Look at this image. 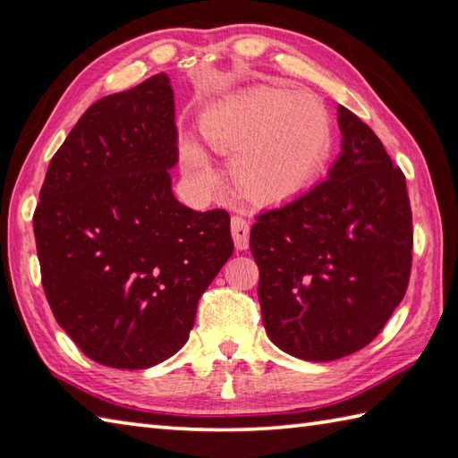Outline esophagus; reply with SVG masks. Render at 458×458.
<instances>
[{"label": "esophagus", "instance_id": "esophagus-1", "mask_svg": "<svg viewBox=\"0 0 458 458\" xmlns=\"http://www.w3.org/2000/svg\"><path fill=\"white\" fill-rule=\"evenodd\" d=\"M231 233H233V241H235V247L239 250L249 247V235H250V227L247 219H242L239 216L231 217Z\"/></svg>", "mask_w": 458, "mask_h": 458}]
</instances>
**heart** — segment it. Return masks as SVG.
Instances as JSON below:
<instances>
[{"instance_id":"obj_1","label":"heart","mask_w":458,"mask_h":458,"mask_svg":"<svg viewBox=\"0 0 458 458\" xmlns=\"http://www.w3.org/2000/svg\"><path fill=\"white\" fill-rule=\"evenodd\" d=\"M217 152L235 156L231 174L255 203H281L308 188L332 144V123L322 102L308 92L255 89L221 105L201 123ZM183 160L203 188L216 183L208 156L183 144Z\"/></svg>"}]
</instances>
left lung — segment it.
<instances>
[{
    "label": "left lung",
    "mask_w": 458,
    "mask_h": 458,
    "mask_svg": "<svg viewBox=\"0 0 458 458\" xmlns=\"http://www.w3.org/2000/svg\"><path fill=\"white\" fill-rule=\"evenodd\" d=\"M342 154L328 177L250 229L270 342L306 361L366 348L403 301L413 227L405 175L381 140L338 106Z\"/></svg>",
    "instance_id": "8db88e82"
}]
</instances>
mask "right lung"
Masks as SVG:
<instances>
[{
	"label": "right lung",
	"instance_id": "add662e5",
	"mask_svg": "<svg viewBox=\"0 0 458 458\" xmlns=\"http://www.w3.org/2000/svg\"><path fill=\"white\" fill-rule=\"evenodd\" d=\"M167 74L97 100L47 167L33 216L45 296L87 358L146 369L188 342L205 288L233 255L225 209L174 198Z\"/></svg>",
	"mask_w": 458,
	"mask_h": 458
}]
</instances>
